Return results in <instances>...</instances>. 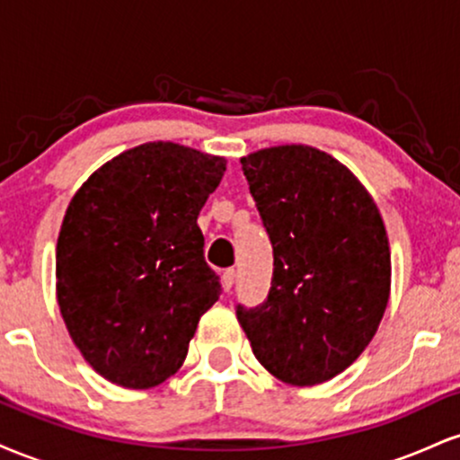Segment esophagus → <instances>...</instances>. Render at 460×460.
Instances as JSON below:
<instances>
[{"label": "esophagus", "instance_id": "1", "mask_svg": "<svg viewBox=\"0 0 460 460\" xmlns=\"http://www.w3.org/2000/svg\"><path fill=\"white\" fill-rule=\"evenodd\" d=\"M234 281H235V270L234 268H226V270L223 272V288L226 289V292L234 288Z\"/></svg>", "mask_w": 460, "mask_h": 460}]
</instances>
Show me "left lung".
Instances as JSON below:
<instances>
[{"label":"left lung","instance_id":"8db88e82","mask_svg":"<svg viewBox=\"0 0 460 460\" xmlns=\"http://www.w3.org/2000/svg\"><path fill=\"white\" fill-rule=\"evenodd\" d=\"M272 244L268 298L235 314L252 355L296 387L331 381L366 350L392 285L381 212L350 171L305 145L242 157Z\"/></svg>","mask_w":460,"mask_h":460}]
</instances>
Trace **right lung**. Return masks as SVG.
<instances>
[{
    "label": "right lung",
    "instance_id": "1",
    "mask_svg": "<svg viewBox=\"0 0 460 460\" xmlns=\"http://www.w3.org/2000/svg\"><path fill=\"white\" fill-rule=\"evenodd\" d=\"M225 157L146 142L94 171L68 203L56 294L68 335L94 372L128 389L186 361L200 315L220 296L197 218Z\"/></svg>",
    "mask_w": 460,
    "mask_h": 460
}]
</instances>
